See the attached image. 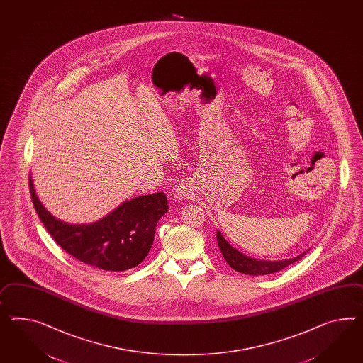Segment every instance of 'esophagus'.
I'll return each mask as SVG.
<instances>
[{
    "instance_id": "1",
    "label": "esophagus",
    "mask_w": 363,
    "mask_h": 363,
    "mask_svg": "<svg viewBox=\"0 0 363 363\" xmlns=\"http://www.w3.org/2000/svg\"><path fill=\"white\" fill-rule=\"evenodd\" d=\"M175 194L180 199H186V197H189V196L194 194V189H192V186H191L189 183L180 180L179 183H177V186H175Z\"/></svg>"
}]
</instances>
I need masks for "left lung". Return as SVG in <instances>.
Here are the masks:
<instances>
[{
    "label": "left lung",
    "instance_id": "obj_1",
    "mask_svg": "<svg viewBox=\"0 0 363 363\" xmlns=\"http://www.w3.org/2000/svg\"><path fill=\"white\" fill-rule=\"evenodd\" d=\"M217 242H218V247L223 252V258L228 262V264L233 269L242 272V274H247V275H267V274L278 272L280 269L295 263L306 254V252H303L298 257L289 258L287 260H275V262L258 260L246 257L240 251L235 250L233 246H230V243H228V241L223 238L221 232H217Z\"/></svg>",
    "mask_w": 363,
    "mask_h": 363
}]
</instances>
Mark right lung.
<instances>
[{
	"mask_svg": "<svg viewBox=\"0 0 363 363\" xmlns=\"http://www.w3.org/2000/svg\"><path fill=\"white\" fill-rule=\"evenodd\" d=\"M30 195L40 221L69 255L94 269L125 271L138 266L149 254L159 218L168 211L163 192L125 201L112 213L89 225L63 223L40 204L33 179Z\"/></svg>",
	"mask_w": 363,
	"mask_h": 363,
	"instance_id": "1",
	"label": "right lung"
}]
</instances>
